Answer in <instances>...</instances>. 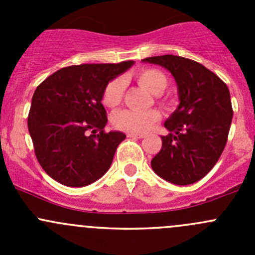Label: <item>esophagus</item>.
I'll return each mask as SVG.
<instances>
[{
	"label": "esophagus",
	"instance_id": "esophagus-1",
	"mask_svg": "<svg viewBox=\"0 0 255 255\" xmlns=\"http://www.w3.org/2000/svg\"><path fill=\"white\" fill-rule=\"evenodd\" d=\"M127 137L138 138V139H142V138H144V135L143 134H135V133H127Z\"/></svg>",
	"mask_w": 255,
	"mask_h": 255
}]
</instances>
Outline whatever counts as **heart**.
<instances>
[{"label":"heart","instance_id":"b5f03b06","mask_svg":"<svg viewBox=\"0 0 255 255\" xmlns=\"http://www.w3.org/2000/svg\"><path fill=\"white\" fill-rule=\"evenodd\" d=\"M137 81L153 94H159L168 85L165 74L158 69H143L135 74ZM125 81L122 78H116L106 85L102 94V104L113 109L118 106L123 99ZM160 112L156 110L150 111H133V110H121L112 117L115 127L132 133H144L151 127L153 123L160 120Z\"/></svg>","mask_w":255,"mask_h":255}]
</instances>
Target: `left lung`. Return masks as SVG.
I'll list each match as a JSON object with an SVG mask.
<instances>
[{
	"mask_svg": "<svg viewBox=\"0 0 255 255\" xmlns=\"http://www.w3.org/2000/svg\"><path fill=\"white\" fill-rule=\"evenodd\" d=\"M142 61L170 71L180 101L164 123L170 133L161 137L163 145L151 159V168L171 184H194L216 165L227 143L233 117L230 90L215 73L191 59L160 55Z\"/></svg>",
	"mask_w": 255,
	"mask_h": 255,
	"instance_id": "obj_1",
	"label": "left lung"
}]
</instances>
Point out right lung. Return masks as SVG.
Listing matches in <instances>:
<instances>
[{
    "instance_id": "add662e5",
    "label": "right lung",
    "mask_w": 255,
    "mask_h": 255,
    "mask_svg": "<svg viewBox=\"0 0 255 255\" xmlns=\"http://www.w3.org/2000/svg\"><path fill=\"white\" fill-rule=\"evenodd\" d=\"M134 64H81L48 76L35 89L28 130L43 170L70 187L92 184L111 166L126 134L105 132L102 94L111 80Z\"/></svg>"
}]
</instances>
